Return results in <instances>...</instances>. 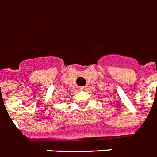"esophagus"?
<instances>
[{
	"label": "esophagus",
	"mask_w": 157,
	"mask_h": 157,
	"mask_svg": "<svg viewBox=\"0 0 157 157\" xmlns=\"http://www.w3.org/2000/svg\"><path fill=\"white\" fill-rule=\"evenodd\" d=\"M86 86L80 87V90H86Z\"/></svg>",
	"instance_id": "1"
}]
</instances>
